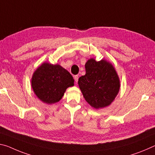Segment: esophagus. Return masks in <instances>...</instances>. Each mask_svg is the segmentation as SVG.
<instances>
[{
  "label": "esophagus",
  "mask_w": 155,
  "mask_h": 155,
  "mask_svg": "<svg viewBox=\"0 0 155 155\" xmlns=\"http://www.w3.org/2000/svg\"><path fill=\"white\" fill-rule=\"evenodd\" d=\"M74 78L75 83H77V82H78V75H75L74 77Z\"/></svg>",
  "instance_id": "obj_1"
}]
</instances>
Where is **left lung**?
Wrapping results in <instances>:
<instances>
[{"mask_svg": "<svg viewBox=\"0 0 155 155\" xmlns=\"http://www.w3.org/2000/svg\"><path fill=\"white\" fill-rule=\"evenodd\" d=\"M85 74L78 78L83 97L96 109L109 105L119 92V77L111 63L105 60L89 59L85 63Z\"/></svg>", "mask_w": 155, "mask_h": 155, "instance_id": "left-lung-1", "label": "left lung"}]
</instances>
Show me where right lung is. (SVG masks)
<instances>
[{
  "mask_svg": "<svg viewBox=\"0 0 155 155\" xmlns=\"http://www.w3.org/2000/svg\"><path fill=\"white\" fill-rule=\"evenodd\" d=\"M70 73L59 65L44 63L37 68L31 78V87L39 99L48 104L62 99L68 87L73 86Z\"/></svg>",
  "mask_w": 155,
  "mask_h": 155,
  "instance_id": "1",
  "label": "right lung"
}]
</instances>
